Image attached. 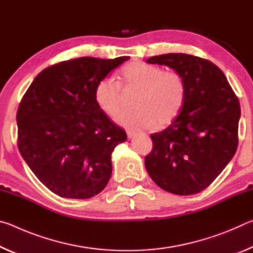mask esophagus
Listing matches in <instances>:
<instances>
[{
	"label": "esophagus",
	"instance_id": "34e87169",
	"mask_svg": "<svg viewBox=\"0 0 253 253\" xmlns=\"http://www.w3.org/2000/svg\"><path fill=\"white\" fill-rule=\"evenodd\" d=\"M136 134H137V132L135 130H131V129H128L127 130V136H128V138H129V139L134 138V137L136 136Z\"/></svg>",
	"mask_w": 253,
	"mask_h": 253
}]
</instances>
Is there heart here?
<instances>
[{
    "label": "heart",
    "mask_w": 253,
    "mask_h": 253,
    "mask_svg": "<svg viewBox=\"0 0 253 253\" xmlns=\"http://www.w3.org/2000/svg\"><path fill=\"white\" fill-rule=\"evenodd\" d=\"M124 89L138 90L131 101L134 108L122 111L116 122L131 128H158L172 124L183 108L186 85L181 74L162 67L132 61L122 69ZM96 105L102 113L115 116L122 107L121 84L110 77L101 79L95 88Z\"/></svg>",
    "instance_id": "b5f03b06"
}]
</instances>
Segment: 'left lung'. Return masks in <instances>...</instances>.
<instances>
[{
	"label": "left lung",
	"mask_w": 253,
	"mask_h": 253,
	"mask_svg": "<svg viewBox=\"0 0 253 253\" xmlns=\"http://www.w3.org/2000/svg\"><path fill=\"white\" fill-rule=\"evenodd\" d=\"M146 62L181 74L186 96L175 121L151 135L153 149L145 158V168L163 190L196 194L219 176L237 151L239 100L223 72L209 60L168 53Z\"/></svg>",
	"instance_id": "8db88e82"
}]
</instances>
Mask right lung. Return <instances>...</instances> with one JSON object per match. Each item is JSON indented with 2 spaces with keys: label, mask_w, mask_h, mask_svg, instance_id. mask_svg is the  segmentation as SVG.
I'll return each instance as SVG.
<instances>
[{
  "label": "right lung",
  "mask_w": 253,
  "mask_h": 253,
  "mask_svg": "<svg viewBox=\"0 0 253 253\" xmlns=\"http://www.w3.org/2000/svg\"><path fill=\"white\" fill-rule=\"evenodd\" d=\"M129 57H83L46 68L36 77L16 114L19 151L51 192L89 199L113 172L111 153L126 131L96 105V84Z\"/></svg>",
  "instance_id": "right-lung-1"
}]
</instances>
